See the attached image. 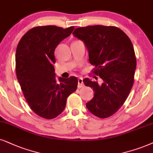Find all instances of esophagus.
Wrapping results in <instances>:
<instances>
[{"label": "esophagus", "mask_w": 153, "mask_h": 153, "mask_svg": "<svg viewBox=\"0 0 153 153\" xmlns=\"http://www.w3.org/2000/svg\"><path fill=\"white\" fill-rule=\"evenodd\" d=\"M84 86V84H83V80L82 78H80L78 79V88H81Z\"/></svg>", "instance_id": "1"}]
</instances>
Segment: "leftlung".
I'll use <instances>...</instances> for the list:
<instances>
[{"label":"left lung","mask_w":153,"mask_h":153,"mask_svg":"<svg viewBox=\"0 0 153 153\" xmlns=\"http://www.w3.org/2000/svg\"><path fill=\"white\" fill-rule=\"evenodd\" d=\"M73 34L84 42L90 64L94 65L92 73L100 76L102 82L99 84L89 78L83 80L94 92L86 107L101 119L111 117L126 100L134 82L136 57L132 42L125 32L114 26L78 27Z\"/></svg>","instance_id":"8db88e82"}]
</instances>
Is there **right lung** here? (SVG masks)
<instances>
[{"label": "right lung", "mask_w": 153, "mask_h": 153, "mask_svg": "<svg viewBox=\"0 0 153 153\" xmlns=\"http://www.w3.org/2000/svg\"><path fill=\"white\" fill-rule=\"evenodd\" d=\"M74 27L38 26L25 33L17 44L15 71L22 93L31 109L40 117L52 119L63 111L68 97L78 87V79L55 78L54 51L71 35Z\"/></svg>", "instance_id": "add662e5"}]
</instances>
